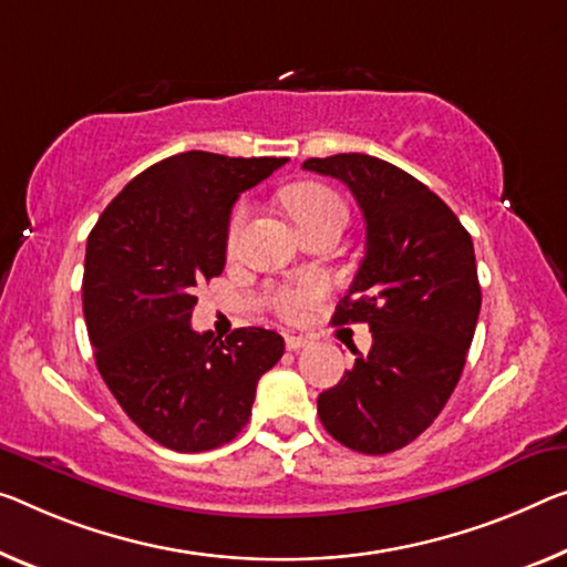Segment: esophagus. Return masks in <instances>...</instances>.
<instances>
[{
	"mask_svg": "<svg viewBox=\"0 0 567 567\" xmlns=\"http://www.w3.org/2000/svg\"><path fill=\"white\" fill-rule=\"evenodd\" d=\"M307 344H309L307 337H299V334L286 337V350H291V352H299L301 347H307Z\"/></svg>",
	"mask_w": 567,
	"mask_h": 567,
	"instance_id": "1",
	"label": "esophagus"
}]
</instances>
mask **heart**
Returning a JSON list of instances; mask_svg holds the SVG:
<instances>
[{
  "label": "heart",
  "instance_id": "heart-1",
  "mask_svg": "<svg viewBox=\"0 0 567 567\" xmlns=\"http://www.w3.org/2000/svg\"><path fill=\"white\" fill-rule=\"evenodd\" d=\"M284 203L289 207V213L299 228L309 223L324 220V217H342L344 220V205L334 189H329L324 185H317V182H299V185L289 187L284 193ZM250 215V207L246 203H240L235 207L230 220H228V233H225V243L228 248L238 246L243 228H246ZM324 293V286L319 281H309L303 286H296V289H284L278 291V309H281L286 317H296L307 303L317 301L319 296Z\"/></svg>",
  "mask_w": 567,
  "mask_h": 567
}]
</instances>
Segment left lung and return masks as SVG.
<instances>
[{"label": "left lung", "instance_id": "obj_1", "mask_svg": "<svg viewBox=\"0 0 567 567\" xmlns=\"http://www.w3.org/2000/svg\"><path fill=\"white\" fill-rule=\"evenodd\" d=\"M342 179L364 217V258L334 324L370 327L368 354L317 400L319 421L342 446L390 454L443 411L464 372L482 289L472 235L443 199L370 154L307 159Z\"/></svg>", "mask_w": 567, "mask_h": 567}]
</instances>
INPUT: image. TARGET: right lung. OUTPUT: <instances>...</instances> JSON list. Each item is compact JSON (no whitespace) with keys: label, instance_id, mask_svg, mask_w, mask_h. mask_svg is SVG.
Returning <instances> with one entry per match:
<instances>
[{"label":"right lung","instance_id":"obj_1","mask_svg":"<svg viewBox=\"0 0 567 567\" xmlns=\"http://www.w3.org/2000/svg\"><path fill=\"white\" fill-rule=\"evenodd\" d=\"M286 156L185 152L152 164L89 235L83 313L99 372L124 413L179 454L233 441L248 423L260 374L284 337L260 327L195 332V286L225 268L235 199Z\"/></svg>","mask_w":567,"mask_h":567}]
</instances>
